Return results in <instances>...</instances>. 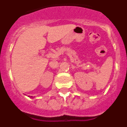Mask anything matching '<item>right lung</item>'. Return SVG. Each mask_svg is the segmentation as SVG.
I'll list each match as a JSON object with an SVG mask.
<instances>
[{"mask_svg":"<svg viewBox=\"0 0 127 127\" xmlns=\"http://www.w3.org/2000/svg\"><path fill=\"white\" fill-rule=\"evenodd\" d=\"M30 98H33V97H32V96H30Z\"/></svg>","mask_w":127,"mask_h":127,"instance_id":"add662e5","label":"right lung"}]
</instances>
